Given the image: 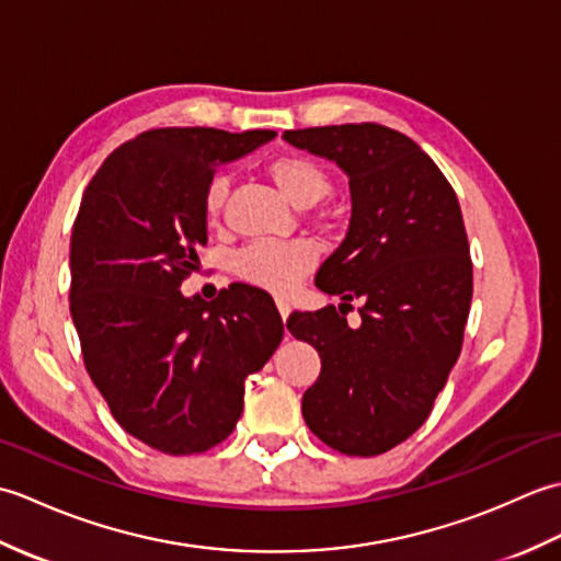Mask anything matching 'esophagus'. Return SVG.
Returning a JSON list of instances; mask_svg holds the SVG:
<instances>
[{
    "mask_svg": "<svg viewBox=\"0 0 561 561\" xmlns=\"http://www.w3.org/2000/svg\"><path fill=\"white\" fill-rule=\"evenodd\" d=\"M277 308H279V316H282V320H287L289 318V313H291V306H289V301L287 299H277Z\"/></svg>",
    "mask_w": 561,
    "mask_h": 561,
    "instance_id": "1",
    "label": "esophagus"
}]
</instances>
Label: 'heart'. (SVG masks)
<instances>
[{"label": "heart", "instance_id": "heart-1", "mask_svg": "<svg viewBox=\"0 0 561 561\" xmlns=\"http://www.w3.org/2000/svg\"><path fill=\"white\" fill-rule=\"evenodd\" d=\"M270 175L277 183L279 193L291 205L323 199L330 190L325 171L311 159L299 153H287L270 163ZM229 193V178L217 173L205 190V211L209 219H217ZM316 262V248L296 238V241H255L238 250L233 257V272L250 284L272 291H289L301 274Z\"/></svg>", "mask_w": 561, "mask_h": 561}]
</instances>
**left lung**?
<instances>
[{
	"mask_svg": "<svg viewBox=\"0 0 561 561\" xmlns=\"http://www.w3.org/2000/svg\"><path fill=\"white\" fill-rule=\"evenodd\" d=\"M284 139L337 163L352 197L347 236L316 274V287L344 304L287 320L320 354L304 420L330 448L378 456L426 422L458 362L472 301L458 197L438 165L390 127H308ZM352 298L365 304L359 329L339 316Z\"/></svg>",
	"mask_w": 561,
	"mask_h": 561,
	"instance_id": "left-lung-1",
	"label": "left lung"
}]
</instances>
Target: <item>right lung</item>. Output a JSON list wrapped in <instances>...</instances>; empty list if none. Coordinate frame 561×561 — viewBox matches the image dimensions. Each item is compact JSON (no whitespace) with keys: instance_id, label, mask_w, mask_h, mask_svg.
Listing matches in <instances>:
<instances>
[{"instance_id":"add662e5","label":"right lung","mask_w":561,"mask_h":561,"mask_svg":"<svg viewBox=\"0 0 561 561\" xmlns=\"http://www.w3.org/2000/svg\"><path fill=\"white\" fill-rule=\"evenodd\" d=\"M277 137L163 127L117 147L71 229L69 311L93 386L127 434L169 456L209 450L243 412L245 378L284 337L272 296L231 284L214 301L181 284L207 245L219 165Z\"/></svg>"}]
</instances>
